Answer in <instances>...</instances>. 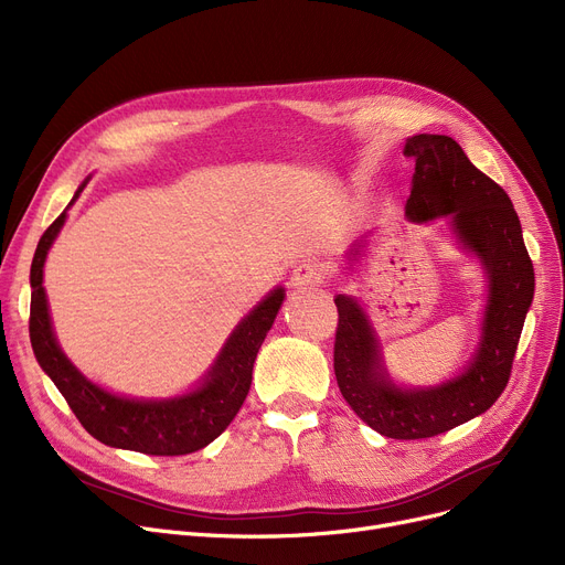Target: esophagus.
Instances as JSON below:
<instances>
[{"instance_id":"34e87169","label":"esophagus","mask_w":565,"mask_h":565,"mask_svg":"<svg viewBox=\"0 0 565 565\" xmlns=\"http://www.w3.org/2000/svg\"><path fill=\"white\" fill-rule=\"evenodd\" d=\"M320 279H322L320 265L313 263V260H305V263H300V265H295V270H292V275H290V288L302 290V288H309V286L320 284Z\"/></svg>"}]
</instances>
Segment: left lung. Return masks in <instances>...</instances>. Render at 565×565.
<instances>
[{"instance_id": "1", "label": "left lung", "mask_w": 565, "mask_h": 565, "mask_svg": "<svg viewBox=\"0 0 565 565\" xmlns=\"http://www.w3.org/2000/svg\"><path fill=\"white\" fill-rule=\"evenodd\" d=\"M403 156L414 160L405 217L424 224L449 215L460 245L483 265L488 307L481 341L454 380L403 390L382 364L380 341L360 302L337 295L334 373L348 405L373 430L392 439H424L479 417L507 390L536 277L509 194L469 162L456 139L414 135ZM364 245H352V260Z\"/></svg>"}]
</instances>
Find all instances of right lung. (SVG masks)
<instances>
[{
    "label": "right lung",
    "mask_w": 565,
    "mask_h": 565,
    "mask_svg": "<svg viewBox=\"0 0 565 565\" xmlns=\"http://www.w3.org/2000/svg\"><path fill=\"white\" fill-rule=\"evenodd\" d=\"M86 183L88 178L77 188L73 201L79 196ZM64 222L66 211L41 235L32 260V275H29V281H32L29 339H32L41 369L62 392L84 430L107 444V447L148 456H185L207 447L226 430L237 409L243 407L249 394L256 352L265 341V334L273 328L286 290L277 286L249 311V316L243 318L194 392L164 401L116 396L98 387L92 380H86L71 364L64 350L58 348L52 332L43 288V265Z\"/></svg>",
    "instance_id": "right-lung-1"
}]
</instances>
